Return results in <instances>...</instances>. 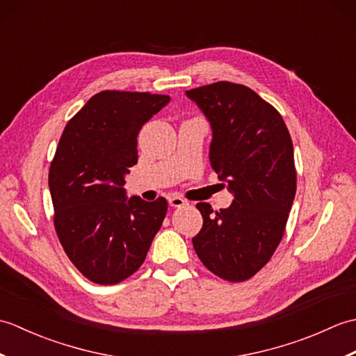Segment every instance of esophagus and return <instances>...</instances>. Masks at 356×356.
Returning a JSON list of instances; mask_svg holds the SVG:
<instances>
[{
  "label": "esophagus",
  "instance_id": "obj_1",
  "mask_svg": "<svg viewBox=\"0 0 356 356\" xmlns=\"http://www.w3.org/2000/svg\"><path fill=\"white\" fill-rule=\"evenodd\" d=\"M168 202L172 208H180V207L188 205V202L184 200L182 197H179V195H171V197H168Z\"/></svg>",
  "mask_w": 356,
  "mask_h": 356
}]
</instances>
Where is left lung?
I'll return each instance as SVG.
<instances>
[{
	"instance_id": "left-lung-1",
	"label": "left lung",
	"mask_w": 356,
	"mask_h": 356,
	"mask_svg": "<svg viewBox=\"0 0 356 356\" xmlns=\"http://www.w3.org/2000/svg\"><path fill=\"white\" fill-rule=\"evenodd\" d=\"M186 96L211 125L209 162L234 197L218 213L197 203L203 226L194 251L213 274L243 282L283 237L297 190L291 134L280 113L245 86L222 81Z\"/></svg>"
}]
</instances>
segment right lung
Wrapping results in <instances>:
<instances>
[{
	"label": "right lung",
	"instance_id": "obj_1",
	"mask_svg": "<svg viewBox=\"0 0 356 356\" xmlns=\"http://www.w3.org/2000/svg\"><path fill=\"white\" fill-rule=\"evenodd\" d=\"M171 99L165 95L101 92L59 139L49 172L55 228L82 275L116 284L147 257L168 209L159 197H127L125 176L138 163V134Z\"/></svg>",
	"mask_w": 356,
	"mask_h": 356
}]
</instances>
